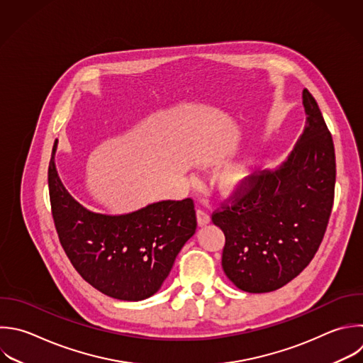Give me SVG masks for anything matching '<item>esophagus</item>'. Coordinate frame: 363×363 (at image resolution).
Wrapping results in <instances>:
<instances>
[{
  "label": "esophagus",
  "instance_id": "obj_1",
  "mask_svg": "<svg viewBox=\"0 0 363 363\" xmlns=\"http://www.w3.org/2000/svg\"><path fill=\"white\" fill-rule=\"evenodd\" d=\"M197 223H199L200 227H203V225L210 223V216H208V213L206 210L197 208Z\"/></svg>",
  "mask_w": 363,
  "mask_h": 363
}]
</instances>
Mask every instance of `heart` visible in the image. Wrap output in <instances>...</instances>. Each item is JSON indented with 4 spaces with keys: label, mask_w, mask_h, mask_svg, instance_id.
I'll return each instance as SVG.
<instances>
[{
    "label": "heart",
    "mask_w": 363,
    "mask_h": 363,
    "mask_svg": "<svg viewBox=\"0 0 363 363\" xmlns=\"http://www.w3.org/2000/svg\"><path fill=\"white\" fill-rule=\"evenodd\" d=\"M252 180L251 163L244 162L235 164L223 176V184L228 191L244 190Z\"/></svg>",
    "instance_id": "b5f03b06"
}]
</instances>
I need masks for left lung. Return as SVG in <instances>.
Listing matches in <instances>:
<instances>
[{"instance_id":"8db88e82","label":"left lung","mask_w":363,"mask_h":363,"mask_svg":"<svg viewBox=\"0 0 363 363\" xmlns=\"http://www.w3.org/2000/svg\"><path fill=\"white\" fill-rule=\"evenodd\" d=\"M302 104L305 128L286 160L252 176L211 216L225 235L223 269L245 292H271L299 275L326 231L336 177L333 140L308 89Z\"/></svg>"}]
</instances>
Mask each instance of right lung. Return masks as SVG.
Instances as JSON below:
<instances>
[{
    "label": "right lung",
    "instance_id": "right-lung-1",
    "mask_svg": "<svg viewBox=\"0 0 363 363\" xmlns=\"http://www.w3.org/2000/svg\"><path fill=\"white\" fill-rule=\"evenodd\" d=\"M54 143L48 169L50 200L61 245L79 275L102 294L142 301L156 294L186 241L196 233L191 199L163 200L109 216L79 204L62 184Z\"/></svg>",
    "mask_w": 363,
    "mask_h": 363
}]
</instances>
